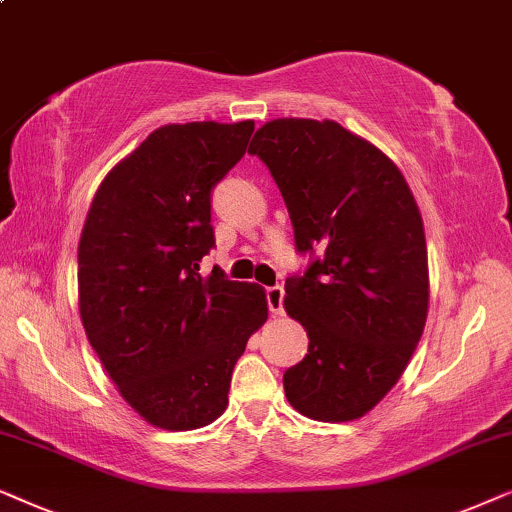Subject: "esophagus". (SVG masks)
Returning a JSON list of instances; mask_svg holds the SVG:
<instances>
[{"mask_svg": "<svg viewBox=\"0 0 512 512\" xmlns=\"http://www.w3.org/2000/svg\"><path fill=\"white\" fill-rule=\"evenodd\" d=\"M283 297H285V290L281 285H271V288H267V302H269L271 316H281L283 313Z\"/></svg>", "mask_w": 512, "mask_h": 512, "instance_id": "1", "label": "esophagus"}]
</instances>
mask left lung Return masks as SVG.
<instances>
[{"label":"left lung","instance_id":"left-lung-1","mask_svg":"<svg viewBox=\"0 0 512 512\" xmlns=\"http://www.w3.org/2000/svg\"><path fill=\"white\" fill-rule=\"evenodd\" d=\"M250 154L288 206L295 245L313 257L285 281V311L309 353L283 374L288 403L316 421H353L395 386L428 313L424 220L403 173L337 121L274 119Z\"/></svg>","mask_w":512,"mask_h":512}]
</instances>
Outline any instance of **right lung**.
Here are the masks:
<instances>
[{
	"label": "right lung",
	"instance_id": "right-lung-1",
	"mask_svg": "<svg viewBox=\"0 0 512 512\" xmlns=\"http://www.w3.org/2000/svg\"><path fill=\"white\" fill-rule=\"evenodd\" d=\"M255 121L168 124L119 161L79 241V313L124 400L152 426L194 431L227 410L236 360L269 316L257 283L201 274L210 192Z\"/></svg>",
	"mask_w": 512,
	"mask_h": 512
}]
</instances>
